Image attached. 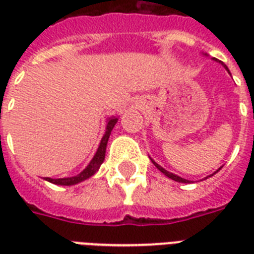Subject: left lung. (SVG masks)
Here are the masks:
<instances>
[{"label":"left lung","mask_w":254,"mask_h":254,"mask_svg":"<svg viewBox=\"0 0 254 254\" xmlns=\"http://www.w3.org/2000/svg\"><path fill=\"white\" fill-rule=\"evenodd\" d=\"M223 65H224L225 68H227V65H225L224 63H223ZM227 69H228V68H227ZM153 163H154V165H155V167H157V169H158L159 171H162V173L165 174V175H166V177L171 178V179H174V181H177V182H182V183H187V182H189V181H186V179H183V178L178 177V175H175V174H173V173H169V171H166V170L163 169V167H161V166H159V165H157V163H155L154 161H153ZM217 171H219V170H217Z\"/></svg>","instance_id":"obj_1"}]
</instances>
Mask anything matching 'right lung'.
Instances as JSON below:
<instances>
[{
    "label": "right lung",
    "mask_w": 254,
    "mask_h": 254,
    "mask_svg": "<svg viewBox=\"0 0 254 254\" xmlns=\"http://www.w3.org/2000/svg\"><path fill=\"white\" fill-rule=\"evenodd\" d=\"M117 123V119H113L112 117L109 121H108L107 125V130H105V134H104L103 139H101V142H100V146L96 151L95 157L92 159L89 165L85 167L83 171H81L79 175L72 178H61V179H51V178H45L46 181L51 182L54 185H62V186H71V185H76L79 182L84 181V179H88V178H91L93 174L99 170V167L101 166V163L104 162V158H105V149H107V143H108V138H109V135H111V131L113 129V127Z\"/></svg>",
    "instance_id": "1"
}]
</instances>
